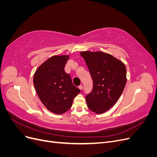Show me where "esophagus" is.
I'll list each match as a JSON object with an SVG mask.
<instances>
[{
  "mask_svg": "<svg viewBox=\"0 0 157 157\" xmlns=\"http://www.w3.org/2000/svg\"><path fill=\"white\" fill-rule=\"evenodd\" d=\"M78 88H79L80 90H82L83 89V86H82V85H80V86H78Z\"/></svg>",
  "mask_w": 157,
  "mask_h": 157,
  "instance_id": "esophagus-1",
  "label": "esophagus"
}]
</instances>
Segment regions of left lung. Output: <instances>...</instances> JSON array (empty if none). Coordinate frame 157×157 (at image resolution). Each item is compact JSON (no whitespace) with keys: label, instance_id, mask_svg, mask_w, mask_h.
<instances>
[{"label":"left lung","instance_id":"8db88e82","mask_svg":"<svg viewBox=\"0 0 157 157\" xmlns=\"http://www.w3.org/2000/svg\"><path fill=\"white\" fill-rule=\"evenodd\" d=\"M93 81V88L86 96L92 111L101 114L117 102L126 83V69L122 61L101 52H82Z\"/></svg>","mask_w":157,"mask_h":157}]
</instances>
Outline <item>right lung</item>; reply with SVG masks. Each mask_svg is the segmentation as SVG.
Returning <instances> with one entry per match:
<instances>
[{"label":"right lung","mask_w":157,"mask_h":157,"mask_svg":"<svg viewBox=\"0 0 157 157\" xmlns=\"http://www.w3.org/2000/svg\"><path fill=\"white\" fill-rule=\"evenodd\" d=\"M68 58L69 56L52 57L38 68L33 78L40 101L56 114L67 111L72 106L73 99L80 92L64 70Z\"/></svg>","instance_id":"1"}]
</instances>
